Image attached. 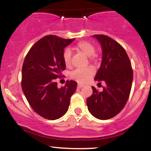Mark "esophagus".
I'll return each mask as SVG.
<instances>
[{
	"mask_svg": "<svg viewBox=\"0 0 151 151\" xmlns=\"http://www.w3.org/2000/svg\"><path fill=\"white\" fill-rule=\"evenodd\" d=\"M83 86H84V85H82V84H77V88H78V89H81V88L83 87Z\"/></svg>",
	"mask_w": 151,
	"mask_h": 151,
	"instance_id": "obj_1",
	"label": "esophagus"
}]
</instances>
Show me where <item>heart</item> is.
Returning a JSON list of instances; mask_svg holds the SVG:
<instances>
[{
  "instance_id": "1",
  "label": "heart",
  "mask_w": 151,
  "mask_h": 151,
  "mask_svg": "<svg viewBox=\"0 0 151 151\" xmlns=\"http://www.w3.org/2000/svg\"><path fill=\"white\" fill-rule=\"evenodd\" d=\"M74 49L79 53L83 54L86 57H89L90 60H94L96 55L94 54L95 47L91 42L82 41L76 45ZM63 60L65 65L70 67L71 65V52L69 50H65L63 53ZM94 74L92 67H89L83 70H76L70 74V77L79 83H86L89 80Z\"/></svg>"
}]
</instances>
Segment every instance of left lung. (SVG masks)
I'll list each match as a JSON object with an SVG mask.
<instances>
[{
    "label": "left lung",
    "mask_w": 151,
    "mask_h": 151,
    "mask_svg": "<svg viewBox=\"0 0 151 151\" xmlns=\"http://www.w3.org/2000/svg\"><path fill=\"white\" fill-rule=\"evenodd\" d=\"M99 42L102 60L94 80L105 81L106 86L99 92L92 86L93 93L86 100L88 109L95 118L106 120L116 116L129 99L133 81V70L127 53L112 38L104 35L92 36Z\"/></svg>",
    "instance_id": "1"
}]
</instances>
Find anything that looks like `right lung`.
Instances as JSON below:
<instances>
[{"mask_svg":"<svg viewBox=\"0 0 151 151\" xmlns=\"http://www.w3.org/2000/svg\"><path fill=\"white\" fill-rule=\"evenodd\" d=\"M74 39L66 40L56 35H47L34 45L26 55L22 68L21 85L29 104L38 115L55 120L67 113L70 97L77 83L66 81L58 88L55 79L65 70V48Z\"/></svg>","mask_w":151,"mask_h":151,"instance_id":"1","label":"right lung"}]
</instances>
